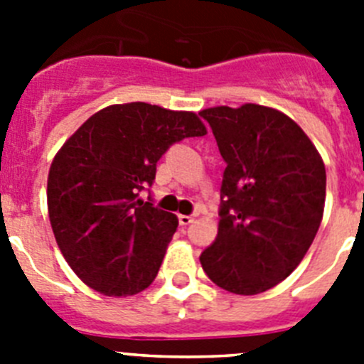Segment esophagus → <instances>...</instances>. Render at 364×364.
<instances>
[{
  "label": "esophagus",
  "mask_w": 364,
  "mask_h": 364,
  "mask_svg": "<svg viewBox=\"0 0 364 364\" xmlns=\"http://www.w3.org/2000/svg\"><path fill=\"white\" fill-rule=\"evenodd\" d=\"M193 220H195V218H193L191 215H178L180 226H189V224H191Z\"/></svg>",
  "instance_id": "obj_1"
}]
</instances>
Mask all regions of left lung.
Wrapping results in <instances>:
<instances>
[{
  "label": "left lung",
  "instance_id": "obj_1",
  "mask_svg": "<svg viewBox=\"0 0 364 364\" xmlns=\"http://www.w3.org/2000/svg\"><path fill=\"white\" fill-rule=\"evenodd\" d=\"M226 162L218 233L200 264L222 290L257 295L284 281L323 220L326 171L306 133L257 104L200 111Z\"/></svg>",
  "mask_w": 364,
  "mask_h": 364
}]
</instances>
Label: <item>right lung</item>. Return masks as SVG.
<instances>
[{"mask_svg":"<svg viewBox=\"0 0 364 364\" xmlns=\"http://www.w3.org/2000/svg\"><path fill=\"white\" fill-rule=\"evenodd\" d=\"M205 133L195 112L131 102L95 112L58 151L47 180L50 226L89 288L127 297L154 281L178 218L140 191L169 146Z\"/></svg>","mask_w":364,"mask_h":364,"instance_id":"1","label":"right lung"}]
</instances>
